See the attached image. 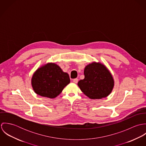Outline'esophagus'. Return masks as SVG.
<instances>
[{
  "mask_svg": "<svg viewBox=\"0 0 146 146\" xmlns=\"http://www.w3.org/2000/svg\"><path fill=\"white\" fill-rule=\"evenodd\" d=\"M73 82H74V83H78V79H74V80H73Z\"/></svg>",
  "mask_w": 146,
  "mask_h": 146,
  "instance_id": "1",
  "label": "esophagus"
}]
</instances>
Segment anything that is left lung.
<instances>
[{
  "label": "left lung",
  "mask_w": 146,
  "mask_h": 146,
  "mask_svg": "<svg viewBox=\"0 0 146 146\" xmlns=\"http://www.w3.org/2000/svg\"><path fill=\"white\" fill-rule=\"evenodd\" d=\"M84 79L78 85L84 94L92 100L102 99L112 92L114 79L110 70L101 62H93L86 65L84 71Z\"/></svg>",
  "instance_id": "obj_1"
}]
</instances>
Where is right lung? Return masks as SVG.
I'll return each mask as SVG.
<instances>
[{
  "mask_svg": "<svg viewBox=\"0 0 146 146\" xmlns=\"http://www.w3.org/2000/svg\"><path fill=\"white\" fill-rule=\"evenodd\" d=\"M70 83L69 75L55 63L39 67L33 74L31 83L34 92L42 97L55 98Z\"/></svg>",
  "mask_w": 146,
  "mask_h": 146,
  "instance_id": "obj_1",
  "label": "right lung"
}]
</instances>
